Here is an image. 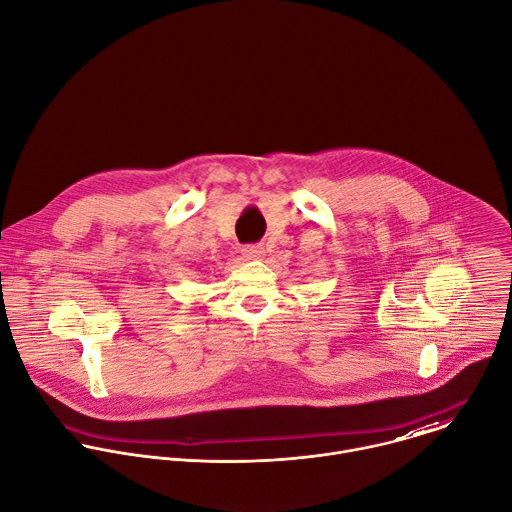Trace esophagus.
<instances>
[{
	"label": "esophagus",
	"mask_w": 512,
	"mask_h": 512,
	"mask_svg": "<svg viewBox=\"0 0 512 512\" xmlns=\"http://www.w3.org/2000/svg\"><path fill=\"white\" fill-rule=\"evenodd\" d=\"M242 254L246 260H258L264 256V248L260 244H250V246L242 248Z\"/></svg>",
	"instance_id": "esophagus-1"
}]
</instances>
